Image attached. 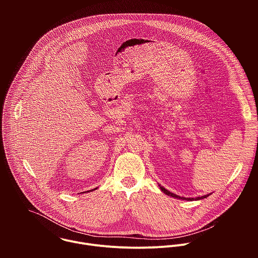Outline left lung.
<instances>
[{
  "mask_svg": "<svg viewBox=\"0 0 258 258\" xmlns=\"http://www.w3.org/2000/svg\"><path fill=\"white\" fill-rule=\"evenodd\" d=\"M159 187H160L161 191H162L164 194H166V195H168V196H170V197L176 198V199H181V200H188V201H193V200H200V199H204V198H207V197L210 195V194H208V195H204V196H201V197H197V198H186V197H180V196H178V195H175V194H173V193H171V192L167 191L165 188L161 187L160 185H159Z\"/></svg>",
  "mask_w": 258,
  "mask_h": 258,
  "instance_id": "obj_1",
  "label": "left lung"
}]
</instances>
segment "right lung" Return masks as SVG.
<instances>
[{"label": "right lung", "mask_w": 258, "mask_h": 258, "mask_svg": "<svg viewBox=\"0 0 258 258\" xmlns=\"http://www.w3.org/2000/svg\"><path fill=\"white\" fill-rule=\"evenodd\" d=\"M96 189H97V188H96ZM96 189H93V190H96Z\"/></svg>", "instance_id": "obj_1"}]
</instances>
